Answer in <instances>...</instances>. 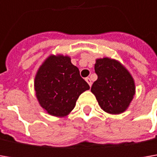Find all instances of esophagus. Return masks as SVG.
I'll return each instance as SVG.
<instances>
[{
	"label": "esophagus",
	"instance_id": "esophagus-1",
	"mask_svg": "<svg viewBox=\"0 0 157 157\" xmlns=\"http://www.w3.org/2000/svg\"><path fill=\"white\" fill-rule=\"evenodd\" d=\"M86 82L88 83V85H89L90 86H92V80H91V78H86Z\"/></svg>",
	"mask_w": 157,
	"mask_h": 157
}]
</instances>
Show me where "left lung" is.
<instances>
[{
	"label": "left lung",
	"instance_id": "left-lung-1",
	"mask_svg": "<svg viewBox=\"0 0 157 157\" xmlns=\"http://www.w3.org/2000/svg\"><path fill=\"white\" fill-rule=\"evenodd\" d=\"M97 80L91 88L104 111L120 114L129 106L136 94V85L130 72L119 61L109 57L96 59Z\"/></svg>",
	"mask_w": 157,
	"mask_h": 157
}]
</instances>
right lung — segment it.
Returning a JSON list of instances; mask_svg holds the SVG:
<instances>
[{"label":"right lung","mask_w":157,"mask_h":157,"mask_svg":"<svg viewBox=\"0 0 157 157\" xmlns=\"http://www.w3.org/2000/svg\"><path fill=\"white\" fill-rule=\"evenodd\" d=\"M34 86L40 105L56 117L68 115L79 95L90 89L71 57L63 55L46 58L36 74Z\"/></svg>","instance_id":"obj_1"}]
</instances>
